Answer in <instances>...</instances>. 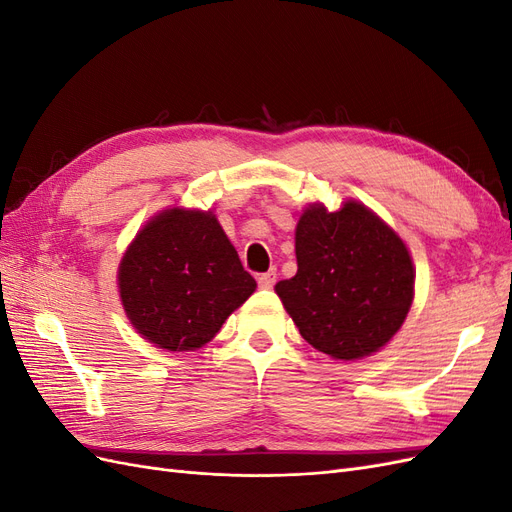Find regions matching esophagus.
<instances>
[{"label":"esophagus","mask_w":512,"mask_h":512,"mask_svg":"<svg viewBox=\"0 0 512 512\" xmlns=\"http://www.w3.org/2000/svg\"><path fill=\"white\" fill-rule=\"evenodd\" d=\"M275 280H277V273H275V269H271L267 273H260L258 275V286L260 288H273Z\"/></svg>","instance_id":"esophagus-1"}]
</instances>
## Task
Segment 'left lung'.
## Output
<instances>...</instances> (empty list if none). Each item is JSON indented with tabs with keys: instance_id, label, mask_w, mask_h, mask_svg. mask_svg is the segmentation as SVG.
Instances as JSON below:
<instances>
[{
	"instance_id": "8db88e82",
	"label": "left lung",
	"mask_w": 512,
	"mask_h": 512,
	"mask_svg": "<svg viewBox=\"0 0 512 512\" xmlns=\"http://www.w3.org/2000/svg\"><path fill=\"white\" fill-rule=\"evenodd\" d=\"M297 275L275 284L307 344L352 361L399 331L414 297L408 247L367 207L312 205L294 237Z\"/></svg>"
}]
</instances>
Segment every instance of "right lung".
Returning a JSON list of instances; mask_svg holds the SVG:
<instances>
[{
	"label": "right lung",
	"mask_w": 512,
	"mask_h": 512,
	"mask_svg": "<svg viewBox=\"0 0 512 512\" xmlns=\"http://www.w3.org/2000/svg\"><path fill=\"white\" fill-rule=\"evenodd\" d=\"M254 290L256 280L207 211L160 213L119 267L121 303L134 329L173 352L211 342Z\"/></svg>",
	"instance_id": "right-lung-1"
}]
</instances>
